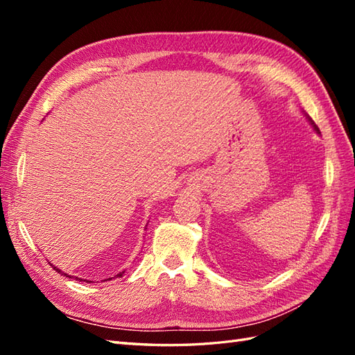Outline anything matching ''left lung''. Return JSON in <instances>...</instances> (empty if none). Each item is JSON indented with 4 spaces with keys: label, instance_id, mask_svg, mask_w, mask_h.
I'll use <instances>...</instances> for the list:
<instances>
[{
    "label": "left lung",
    "instance_id": "obj_1",
    "mask_svg": "<svg viewBox=\"0 0 355 355\" xmlns=\"http://www.w3.org/2000/svg\"><path fill=\"white\" fill-rule=\"evenodd\" d=\"M305 116H306V118H308V121H309V124H311V125H313V127H314V130H315V132H317V133H320V130H318V127H317V125H315V123H314V121H313V120H311V118H309V115H306V114H305Z\"/></svg>",
    "mask_w": 355,
    "mask_h": 355
}]
</instances>
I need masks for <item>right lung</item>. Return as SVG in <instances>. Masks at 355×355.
<instances>
[{
    "label": "right lung",
    "mask_w": 355,
    "mask_h": 355,
    "mask_svg": "<svg viewBox=\"0 0 355 355\" xmlns=\"http://www.w3.org/2000/svg\"><path fill=\"white\" fill-rule=\"evenodd\" d=\"M50 265H51V266H53V268H55V270H56V271H58V272H60V274H63V275H65V277H68V278H71V275H68V274H65V272H62V271H60V270H59V268H56V266H55V265H53V263H50ZM123 275H124V271H123V272H118V274H116V275H115V277H120V278H121V277H123ZM75 280H80V282H87V283H90V282H89V280H83V278H78V277H75ZM108 280H111V278H108Z\"/></svg>",
    "instance_id": "obj_1"
}]
</instances>
